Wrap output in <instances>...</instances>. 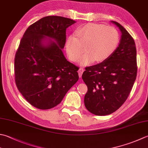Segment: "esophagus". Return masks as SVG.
Masks as SVG:
<instances>
[{
  "label": "esophagus",
  "mask_w": 148,
  "mask_h": 148,
  "mask_svg": "<svg viewBox=\"0 0 148 148\" xmlns=\"http://www.w3.org/2000/svg\"><path fill=\"white\" fill-rule=\"evenodd\" d=\"M84 71V69L83 68H79V70H78V74H79V76L81 77L82 76L83 72Z\"/></svg>",
  "instance_id": "esophagus-1"
}]
</instances>
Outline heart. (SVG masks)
Here are the masks:
<instances>
[{
  "instance_id": "1",
  "label": "heart",
  "mask_w": 148,
  "mask_h": 148,
  "mask_svg": "<svg viewBox=\"0 0 148 148\" xmlns=\"http://www.w3.org/2000/svg\"><path fill=\"white\" fill-rule=\"evenodd\" d=\"M75 35H70L66 40V51L71 61L76 62L87 52L80 64L88 65L94 62H102L111 56L117 48L119 36L116 29L111 26L90 23L78 27Z\"/></svg>"
}]
</instances>
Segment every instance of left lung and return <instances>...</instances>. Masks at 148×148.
Wrapping results in <instances>:
<instances>
[{
	"instance_id": "8db88e82",
	"label": "left lung",
	"mask_w": 148,
	"mask_h": 148,
	"mask_svg": "<svg viewBox=\"0 0 148 148\" xmlns=\"http://www.w3.org/2000/svg\"><path fill=\"white\" fill-rule=\"evenodd\" d=\"M121 32L119 44L103 62L85 68L82 75L88 87L84 103L96 115L112 114L125 102L137 77V50L134 40L123 26L111 21Z\"/></svg>"
}]
</instances>
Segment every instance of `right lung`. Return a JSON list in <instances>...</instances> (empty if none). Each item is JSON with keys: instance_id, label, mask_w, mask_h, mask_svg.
<instances>
[{"instance_id": "1", "label": "right lung", "mask_w": 148, "mask_h": 148, "mask_svg": "<svg viewBox=\"0 0 148 148\" xmlns=\"http://www.w3.org/2000/svg\"><path fill=\"white\" fill-rule=\"evenodd\" d=\"M76 22L63 16L43 17L27 29L20 41L14 58L16 85L37 108L57 106L79 79L78 67L63 53L66 28Z\"/></svg>"}]
</instances>
